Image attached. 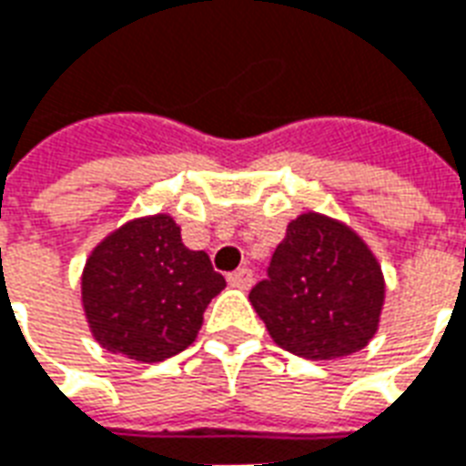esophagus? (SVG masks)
Returning a JSON list of instances; mask_svg holds the SVG:
<instances>
[{
    "label": "esophagus",
    "instance_id": "1",
    "mask_svg": "<svg viewBox=\"0 0 466 466\" xmlns=\"http://www.w3.org/2000/svg\"><path fill=\"white\" fill-rule=\"evenodd\" d=\"M228 284L230 287H236V289H248L252 284V269L248 267H240L236 272L228 274Z\"/></svg>",
    "mask_w": 466,
    "mask_h": 466
}]
</instances>
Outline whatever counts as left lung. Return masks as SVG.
I'll use <instances>...</instances> for the list:
<instances>
[{"mask_svg": "<svg viewBox=\"0 0 466 466\" xmlns=\"http://www.w3.org/2000/svg\"><path fill=\"white\" fill-rule=\"evenodd\" d=\"M250 304L279 348L316 362L335 360L377 333L384 277L355 230L309 211L287 226Z\"/></svg>", "mask_w": 466, "mask_h": 466, "instance_id": "8db88e82", "label": "left lung"}]
</instances>
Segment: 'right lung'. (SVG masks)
<instances>
[{
  "label": "right lung",
  "instance_id": "1",
  "mask_svg": "<svg viewBox=\"0 0 466 466\" xmlns=\"http://www.w3.org/2000/svg\"><path fill=\"white\" fill-rule=\"evenodd\" d=\"M226 279L204 250L182 243L167 214L121 226L82 274V306L96 342L138 362H162L194 342Z\"/></svg>",
  "mask_w": 466,
  "mask_h": 466
}]
</instances>
